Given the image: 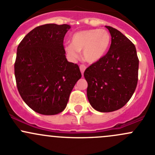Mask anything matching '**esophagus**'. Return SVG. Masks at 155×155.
<instances>
[{"label": "esophagus", "mask_w": 155, "mask_h": 155, "mask_svg": "<svg viewBox=\"0 0 155 155\" xmlns=\"http://www.w3.org/2000/svg\"><path fill=\"white\" fill-rule=\"evenodd\" d=\"M79 68H80V71H81V73H82V75L83 76L84 71H85V70L86 69V68H85V66H84V65H80Z\"/></svg>", "instance_id": "34e87169"}]
</instances>
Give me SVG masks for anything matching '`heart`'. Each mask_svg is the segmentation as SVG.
Segmentation results:
<instances>
[{"instance_id": "1", "label": "heart", "mask_w": 155, "mask_h": 155, "mask_svg": "<svg viewBox=\"0 0 155 155\" xmlns=\"http://www.w3.org/2000/svg\"><path fill=\"white\" fill-rule=\"evenodd\" d=\"M110 42V34L106 30H85L75 33L71 43L65 45L64 50L70 60L78 58L79 51H82L84 60L89 64H94L105 55Z\"/></svg>"}]
</instances>
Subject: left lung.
Here are the masks:
<instances>
[{
	"label": "left lung",
	"mask_w": 155,
	"mask_h": 155,
	"mask_svg": "<svg viewBox=\"0 0 155 155\" xmlns=\"http://www.w3.org/2000/svg\"><path fill=\"white\" fill-rule=\"evenodd\" d=\"M106 28L112 37L109 51L84 73L89 103L101 112L124 107L134 94L138 81L139 59L135 46L117 29Z\"/></svg>",
	"instance_id": "obj_1"
}]
</instances>
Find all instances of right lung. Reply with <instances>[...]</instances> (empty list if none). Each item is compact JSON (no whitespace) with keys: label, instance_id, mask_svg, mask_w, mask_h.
<instances>
[{"label":"right lung","instance_id":"add662e5","mask_svg":"<svg viewBox=\"0 0 155 155\" xmlns=\"http://www.w3.org/2000/svg\"><path fill=\"white\" fill-rule=\"evenodd\" d=\"M69 25L46 24L30 31L17 48L15 70L21 98L37 113L58 114L68 104L79 66L68 61L63 42Z\"/></svg>","mask_w":155,"mask_h":155}]
</instances>
